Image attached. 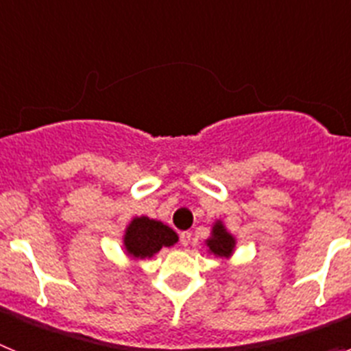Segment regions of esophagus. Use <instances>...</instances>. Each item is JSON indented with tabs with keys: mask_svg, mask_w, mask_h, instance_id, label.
<instances>
[{
	"mask_svg": "<svg viewBox=\"0 0 351 351\" xmlns=\"http://www.w3.org/2000/svg\"><path fill=\"white\" fill-rule=\"evenodd\" d=\"M179 241H181V246H184V247L190 246V243H191V234H190V232H182L181 237H179Z\"/></svg>",
	"mask_w": 351,
	"mask_h": 351,
	"instance_id": "esophagus-1",
	"label": "esophagus"
}]
</instances>
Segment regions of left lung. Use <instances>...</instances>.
Listing matches in <instances>:
<instances>
[{
  "mask_svg": "<svg viewBox=\"0 0 351 351\" xmlns=\"http://www.w3.org/2000/svg\"><path fill=\"white\" fill-rule=\"evenodd\" d=\"M206 246L209 255H214L216 258L228 260L234 256L237 239L226 230L225 223L221 219H216L213 223V228H210V235L206 239Z\"/></svg>",
  "mask_w": 351,
  "mask_h": 351,
  "instance_id": "1",
  "label": "left lung"
}]
</instances>
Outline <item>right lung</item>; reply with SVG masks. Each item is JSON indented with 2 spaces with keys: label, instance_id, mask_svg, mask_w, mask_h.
Returning <instances> with one entry per match:
<instances>
[{
  "label": "right lung",
  "instance_id": "obj_1",
  "mask_svg": "<svg viewBox=\"0 0 351 351\" xmlns=\"http://www.w3.org/2000/svg\"><path fill=\"white\" fill-rule=\"evenodd\" d=\"M178 239V234L165 223L147 216H135L125 228L123 250L132 260L153 258L161 247L172 246Z\"/></svg>",
  "mask_w": 351,
  "mask_h": 351
}]
</instances>
